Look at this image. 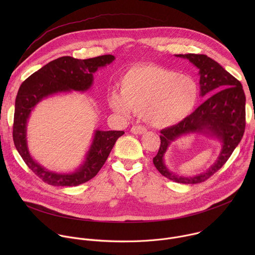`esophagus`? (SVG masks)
Masks as SVG:
<instances>
[{
	"instance_id": "1",
	"label": "esophagus",
	"mask_w": 255,
	"mask_h": 255,
	"mask_svg": "<svg viewBox=\"0 0 255 255\" xmlns=\"http://www.w3.org/2000/svg\"><path fill=\"white\" fill-rule=\"evenodd\" d=\"M131 132L133 133V134H139V135H141V134H144L145 132H146V129H145L143 126H141V125H136V126H133L132 128H131Z\"/></svg>"
}]
</instances>
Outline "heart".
Returning <instances> with one entry per match:
<instances>
[{"label": "heart", "mask_w": 255, "mask_h": 255, "mask_svg": "<svg viewBox=\"0 0 255 255\" xmlns=\"http://www.w3.org/2000/svg\"><path fill=\"white\" fill-rule=\"evenodd\" d=\"M120 92L112 93L109 105L122 116L131 111L151 126L165 128L188 117L196 107L200 87L188 75L154 64L130 67L120 82Z\"/></svg>", "instance_id": "obj_1"}]
</instances>
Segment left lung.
Here are the masks:
<instances>
[{
    "label": "left lung",
    "mask_w": 255,
    "mask_h": 255,
    "mask_svg": "<svg viewBox=\"0 0 255 255\" xmlns=\"http://www.w3.org/2000/svg\"><path fill=\"white\" fill-rule=\"evenodd\" d=\"M199 69L200 96L208 97L195 112L176 125L160 131V147L153 157L157 170L179 184H199L219 170L242 139L245 130V95L242 85L217 61L205 54H175ZM196 133L220 141L222 150L215 162L202 174L184 177L170 172L164 155L171 143L181 135Z\"/></svg>",
    "instance_id": "obj_1"
}]
</instances>
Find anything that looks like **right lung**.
<instances>
[{
	"label": "right lung",
	"instance_id": "add662e5",
	"mask_svg": "<svg viewBox=\"0 0 255 255\" xmlns=\"http://www.w3.org/2000/svg\"><path fill=\"white\" fill-rule=\"evenodd\" d=\"M115 60L114 55H102L89 59L62 56L35 71L19 88L13 126L16 149L28 167L51 186L76 187L93 178L106 162L109 154L124 131L96 129L93 140L80 166L70 172L49 170L30 154L27 142V123L32 111L48 97L69 92L85 93L94 84V74Z\"/></svg>",
	"mask_w": 255,
	"mask_h": 255
}]
</instances>
